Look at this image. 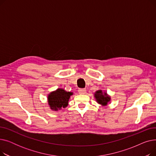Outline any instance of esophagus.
<instances>
[{"label":"esophagus","mask_w":156,"mask_h":156,"mask_svg":"<svg viewBox=\"0 0 156 156\" xmlns=\"http://www.w3.org/2000/svg\"><path fill=\"white\" fill-rule=\"evenodd\" d=\"M87 92V90L85 88H80L78 90V92L80 94H85Z\"/></svg>","instance_id":"esophagus-1"}]
</instances>
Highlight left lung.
Instances as JSON below:
<instances>
[{
  "label": "left lung",
  "instance_id": "left-lung-1",
  "mask_svg": "<svg viewBox=\"0 0 156 156\" xmlns=\"http://www.w3.org/2000/svg\"><path fill=\"white\" fill-rule=\"evenodd\" d=\"M94 95L96 102L102 106L108 105V104L111 100V96L106 92H103L102 90H98L94 93Z\"/></svg>",
  "mask_w": 156,
  "mask_h": 156
}]
</instances>
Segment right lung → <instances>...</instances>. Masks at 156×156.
I'll return each instance as SVG.
<instances>
[{"label":"right lung","mask_w":156,"mask_h":156,"mask_svg":"<svg viewBox=\"0 0 156 156\" xmlns=\"http://www.w3.org/2000/svg\"><path fill=\"white\" fill-rule=\"evenodd\" d=\"M73 92H67L61 88L49 93L47 95V102L49 108L54 111L61 110L62 108H66L69 101Z\"/></svg>","instance_id":"right-lung-1"}]
</instances>
